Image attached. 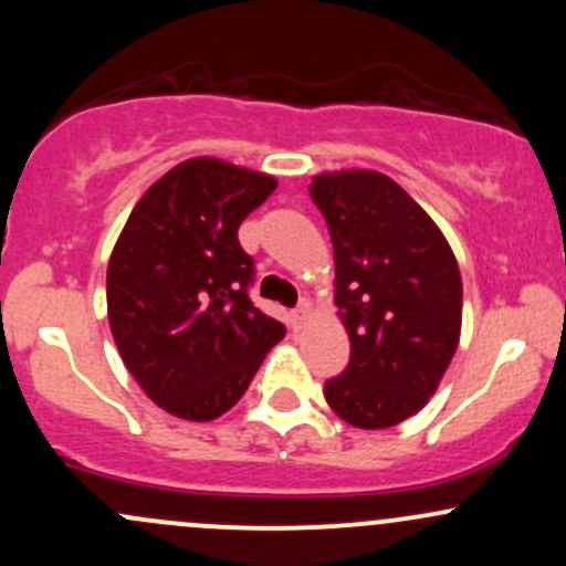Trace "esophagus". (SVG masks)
Segmentation results:
<instances>
[{"instance_id": "obj_1", "label": "esophagus", "mask_w": 566, "mask_h": 566, "mask_svg": "<svg viewBox=\"0 0 566 566\" xmlns=\"http://www.w3.org/2000/svg\"><path fill=\"white\" fill-rule=\"evenodd\" d=\"M306 316H308V303L306 301H301L295 306V312H293V322H295V327H301L303 322H306Z\"/></svg>"}]
</instances>
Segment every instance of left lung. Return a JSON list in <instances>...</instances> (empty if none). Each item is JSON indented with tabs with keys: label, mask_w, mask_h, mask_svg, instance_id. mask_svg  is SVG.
Instances as JSON below:
<instances>
[{
	"label": "left lung",
	"mask_w": 566,
	"mask_h": 566,
	"mask_svg": "<svg viewBox=\"0 0 566 566\" xmlns=\"http://www.w3.org/2000/svg\"><path fill=\"white\" fill-rule=\"evenodd\" d=\"M308 192L331 231L335 303L352 340L325 400L354 427H395L427 406L457 352V258L430 214L384 174H322Z\"/></svg>",
	"instance_id": "8db88e82"
}]
</instances>
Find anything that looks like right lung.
Here are the masks:
<instances>
[{"mask_svg":"<svg viewBox=\"0 0 566 566\" xmlns=\"http://www.w3.org/2000/svg\"><path fill=\"white\" fill-rule=\"evenodd\" d=\"M276 188L265 174L192 158L128 217L107 269L117 352L142 389L179 419L233 408L284 325L252 303L254 260L239 226Z\"/></svg>","mask_w":566,"mask_h":566,"instance_id":"right-lung-1","label":"right lung"}]
</instances>
